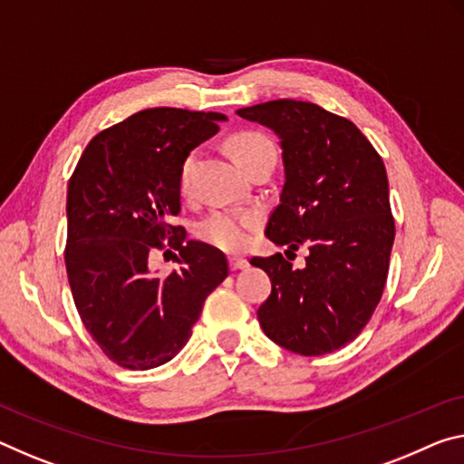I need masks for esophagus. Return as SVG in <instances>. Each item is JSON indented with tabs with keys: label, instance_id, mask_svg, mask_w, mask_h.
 Returning a JSON list of instances; mask_svg holds the SVG:
<instances>
[{
	"label": "esophagus",
	"instance_id": "obj_1",
	"mask_svg": "<svg viewBox=\"0 0 464 464\" xmlns=\"http://www.w3.org/2000/svg\"><path fill=\"white\" fill-rule=\"evenodd\" d=\"M247 266H249L247 260L241 258V256H231V258H229V268L231 270H244Z\"/></svg>",
	"mask_w": 464,
	"mask_h": 464
}]
</instances>
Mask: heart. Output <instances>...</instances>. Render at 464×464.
<instances>
[{
	"mask_svg": "<svg viewBox=\"0 0 464 464\" xmlns=\"http://www.w3.org/2000/svg\"><path fill=\"white\" fill-rule=\"evenodd\" d=\"M229 150L246 171L258 165L262 159L276 157L272 140L256 130L235 131L229 138ZM192 171L194 152H189L181 160L178 173V188L183 196H188L192 189ZM258 215L252 210H210L204 218L198 220L196 235L206 244L225 249V252H237L249 241V231L258 225Z\"/></svg>",
	"mask_w": 464,
	"mask_h": 464,
	"instance_id": "1",
	"label": "heart"
}]
</instances>
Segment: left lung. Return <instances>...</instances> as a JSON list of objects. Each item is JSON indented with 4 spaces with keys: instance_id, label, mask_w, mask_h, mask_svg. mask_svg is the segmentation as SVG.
<instances>
[{
    "instance_id": "obj_1",
    "label": "left lung",
    "mask_w": 464,
    "mask_h": 464,
    "mask_svg": "<svg viewBox=\"0 0 464 464\" xmlns=\"http://www.w3.org/2000/svg\"><path fill=\"white\" fill-rule=\"evenodd\" d=\"M237 115L281 138L285 186L266 237L310 256L252 258L270 276L258 307L270 341L297 355H324L355 341L384 291L394 218L384 160L355 123L307 101L278 99Z\"/></svg>"
}]
</instances>
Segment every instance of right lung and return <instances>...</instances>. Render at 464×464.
Instances as JSON below:
<instances>
[{"mask_svg":"<svg viewBox=\"0 0 464 464\" xmlns=\"http://www.w3.org/2000/svg\"><path fill=\"white\" fill-rule=\"evenodd\" d=\"M223 113L154 107L94 136L68 186L65 270L73 304L101 351L126 370H152L186 347L204 301L229 275L220 249L173 225L181 160L218 131ZM178 248L180 270L148 260Z\"/></svg>","mask_w":464,"mask_h":464,"instance_id":"1","label":"right lung"}]
</instances>
